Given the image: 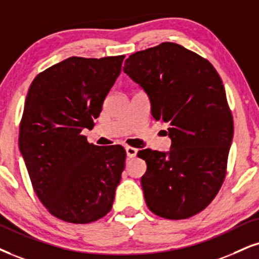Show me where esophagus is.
Segmentation results:
<instances>
[{"label":"esophagus","instance_id":"esophagus-1","mask_svg":"<svg viewBox=\"0 0 259 259\" xmlns=\"http://www.w3.org/2000/svg\"><path fill=\"white\" fill-rule=\"evenodd\" d=\"M126 154L128 158H133L136 157L137 154H138V150L136 148H132V146H126Z\"/></svg>","mask_w":259,"mask_h":259}]
</instances>
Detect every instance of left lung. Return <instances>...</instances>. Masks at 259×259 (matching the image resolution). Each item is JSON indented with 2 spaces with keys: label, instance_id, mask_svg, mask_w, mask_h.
Here are the masks:
<instances>
[{
  "label": "left lung",
  "instance_id": "left-lung-1",
  "mask_svg": "<svg viewBox=\"0 0 259 259\" xmlns=\"http://www.w3.org/2000/svg\"><path fill=\"white\" fill-rule=\"evenodd\" d=\"M123 72L148 95L152 117L170 124L169 151L138 152L146 205L164 219L191 218L226 177L234 130L221 78L207 60L170 41L132 54Z\"/></svg>",
  "mask_w": 259,
  "mask_h": 259
}]
</instances>
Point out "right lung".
Segmentation results:
<instances>
[{
	"label": "right lung",
	"mask_w": 259,
	"mask_h": 259,
	"mask_svg": "<svg viewBox=\"0 0 259 259\" xmlns=\"http://www.w3.org/2000/svg\"><path fill=\"white\" fill-rule=\"evenodd\" d=\"M123 59L68 57L28 89L19 149L40 202L66 222L97 221L113 205L126 151L90 144L81 131L94 127Z\"/></svg>",
	"instance_id": "obj_1"
}]
</instances>
